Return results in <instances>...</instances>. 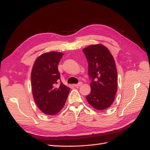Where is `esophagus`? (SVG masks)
I'll return each mask as SVG.
<instances>
[{"label":"esophagus","instance_id":"1","mask_svg":"<svg viewBox=\"0 0 150 150\" xmlns=\"http://www.w3.org/2000/svg\"><path fill=\"white\" fill-rule=\"evenodd\" d=\"M82 84H83L82 82H79L78 84H74V86H75V87H79V86H81Z\"/></svg>","mask_w":150,"mask_h":150}]
</instances>
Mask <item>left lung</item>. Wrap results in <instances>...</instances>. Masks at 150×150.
<instances>
[{
	"mask_svg": "<svg viewBox=\"0 0 150 150\" xmlns=\"http://www.w3.org/2000/svg\"><path fill=\"white\" fill-rule=\"evenodd\" d=\"M83 51L88 62V74L91 79V91L86 99L96 110H105L112 104L117 89L115 59L108 49L101 44L91 45Z\"/></svg>",
	"mask_w": 150,
	"mask_h": 150,
	"instance_id": "1",
	"label": "left lung"
}]
</instances>
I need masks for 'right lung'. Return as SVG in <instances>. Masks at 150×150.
<instances>
[{
    "instance_id": "obj_1",
    "label": "right lung",
    "mask_w": 150,
    "mask_h": 150,
    "mask_svg": "<svg viewBox=\"0 0 150 150\" xmlns=\"http://www.w3.org/2000/svg\"><path fill=\"white\" fill-rule=\"evenodd\" d=\"M62 52L52 51L39 56L31 72L33 98L39 110L47 115H54L64 107L70 88L62 82L57 85L60 74L58 64Z\"/></svg>"
}]
</instances>
